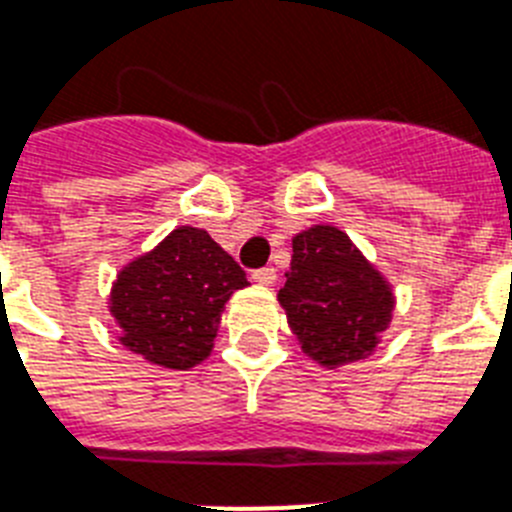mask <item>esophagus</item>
Listing matches in <instances>:
<instances>
[{
	"label": "esophagus",
	"instance_id": "esophagus-1",
	"mask_svg": "<svg viewBox=\"0 0 512 512\" xmlns=\"http://www.w3.org/2000/svg\"><path fill=\"white\" fill-rule=\"evenodd\" d=\"M252 281L260 283V286H273L278 281L276 268H257L252 270Z\"/></svg>",
	"mask_w": 512,
	"mask_h": 512
}]
</instances>
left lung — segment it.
Returning <instances> with one entry per match:
<instances>
[{
    "instance_id": "obj_1",
    "label": "left lung",
    "mask_w": 512,
    "mask_h": 512,
    "mask_svg": "<svg viewBox=\"0 0 512 512\" xmlns=\"http://www.w3.org/2000/svg\"><path fill=\"white\" fill-rule=\"evenodd\" d=\"M302 351L322 367L372 354L393 312L388 281L336 226L294 236L291 270L278 291Z\"/></svg>"
}]
</instances>
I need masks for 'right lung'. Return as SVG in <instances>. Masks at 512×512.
I'll list each match as a JSON object with an SVG mask.
<instances>
[{"mask_svg": "<svg viewBox=\"0 0 512 512\" xmlns=\"http://www.w3.org/2000/svg\"><path fill=\"white\" fill-rule=\"evenodd\" d=\"M244 286L247 273L208 231L179 226L117 276L109 304L119 341L158 367H195L213 349L223 304Z\"/></svg>", "mask_w": 512, "mask_h": 512, "instance_id": "obj_1", "label": "right lung"}]
</instances>
